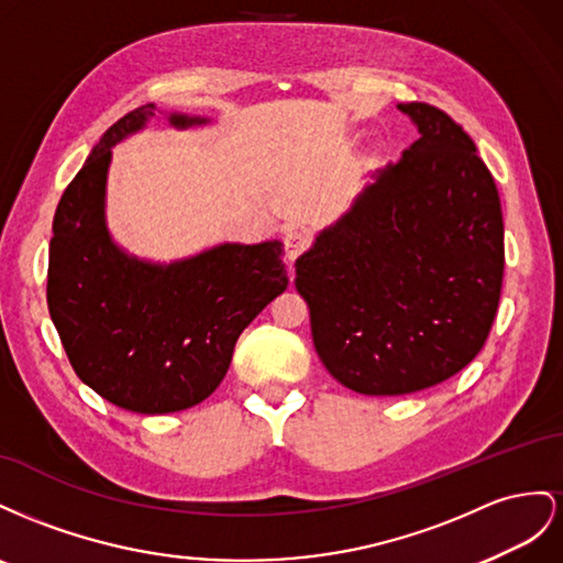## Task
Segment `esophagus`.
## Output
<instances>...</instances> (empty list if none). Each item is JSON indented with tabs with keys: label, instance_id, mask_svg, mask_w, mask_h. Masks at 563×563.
Masks as SVG:
<instances>
[{
	"label": "esophagus",
	"instance_id": "obj_1",
	"mask_svg": "<svg viewBox=\"0 0 563 563\" xmlns=\"http://www.w3.org/2000/svg\"><path fill=\"white\" fill-rule=\"evenodd\" d=\"M309 243H311V238H309V233H303V231H290L285 235V256L290 262H295L297 256L309 247Z\"/></svg>",
	"mask_w": 563,
	"mask_h": 563
}]
</instances>
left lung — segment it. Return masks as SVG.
<instances>
[{"label": "left lung", "mask_w": 563, "mask_h": 563, "mask_svg": "<svg viewBox=\"0 0 563 563\" xmlns=\"http://www.w3.org/2000/svg\"><path fill=\"white\" fill-rule=\"evenodd\" d=\"M398 110L420 139L295 264L318 358L365 396L460 373L486 344L503 290L500 196L474 141L429 103Z\"/></svg>", "instance_id": "left-lung-1"}]
</instances>
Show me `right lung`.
Wrapping results in <instances>:
<instances>
[{
	"mask_svg": "<svg viewBox=\"0 0 563 563\" xmlns=\"http://www.w3.org/2000/svg\"><path fill=\"white\" fill-rule=\"evenodd\" d=\"M155 103L126 112L91 148L54 214L46 303L77 377L112 406L165 415L198 406L227 377L240 332L287 287L280 240L221 243L169 264L112 240L106 186L112 146ZM176 130L210 120L167 112Z\"/></svg>",
	"mask_w": 563,
	"mask_h": 563,
	"instance_id": "1",
	"label": "right lung"
}]
</instances>
